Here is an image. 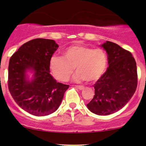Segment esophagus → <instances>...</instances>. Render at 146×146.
I'll return each mask as SVG.
<instances>
[{
	"mask_svg": "<svg viewBox=\"0 0 146 146\" xmlns=\"http://www.w3.org/2000/svg\"><path fill=\"white\" fill-rule=\"evenodd\" d=\"M76 88H78L79 90H83V89H84V87L83 86H82V85H77V86H76Z\"/></svg>",
	"mask_w": 146,
	"mask_h": 146,
	"instance_id": "1",
	"label": "esophagus"
}]
</instances>
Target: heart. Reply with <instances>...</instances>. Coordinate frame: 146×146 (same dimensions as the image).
<instances>
[{"mask_svg": "<svg viewBox=\"0 0 146 146\" xmlns=\"http://www.w3.org/2000/svg\"><path fill=\"white\" fill-rule=\"evenodd\" d=\"M107 64L108 57L104 50L81 44L66 48L63 57L53 56L50 61L53 76L61 82L68 81L75 68V82H95L104 73Z\"/></svg>", "mask_w": 146, "mask_h": 146, "instance_id": "b5f03b06", "label": "heart"}]
</instances>
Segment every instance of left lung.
I'll use <instances>...</instances> for the list:
<instances>
[{
    "label": "left lung",
    "instance_id": "8db88e82",
    "mask_svg": "<svg viewBox=\"0 0 146 146\" xmlns=\"http://www.w3.org/2000/svg\"><path fill=\"white\" fill-rule=\"evenodd\" d=\"M102 46L108 53V67L94 84L95 95L87 107L98 115L121 109L133 96L137 86V70L132 53L116 43L106 41Z\"/></svg>",
    "mask_w": 146,
    "mask_h": 146
}]
</instances>
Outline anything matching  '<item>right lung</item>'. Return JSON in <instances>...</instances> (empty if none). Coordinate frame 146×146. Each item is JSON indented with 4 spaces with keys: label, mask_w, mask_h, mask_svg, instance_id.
Returning <instances> with one entry per match:
<instances>
[{
    "label": "right lung",
    "mask_w": 146,
    "mask_h": 146,
    "mask_svg": "<svg viewBox=\"0 0 146 146\" xmlns=\"http://www.w3.org/2000/svg\"><path fill=\"white\" fill-rule=\"evenodd\" d=\"M58 45L53 40L36 38L25 43L9 60L8 88L16 103L27 113L46 116L58 109L69 85L57 82L50 74V61ZM31 69L35 78L26 80Z\"/></svg>",
    "instance_id": "obj_1"
}]
</instances>
